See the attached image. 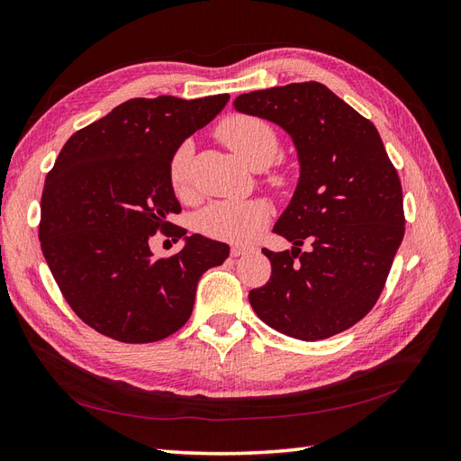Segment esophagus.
<instances>
[{
  "instance_id": "1",
  "label": "esophagus",
  "mask_w": 461,
  "mask_h": 461,
  "mask_svg": "<svg viewBox=\"0 0 461 461\" xmlns=\"http://www.w3.org/2000/svg\"><path fill=\"white\" fill-rule=\"evenodd\" d=\"M248 252H250V248H248V246H239V244H234V246L230 248V256H232V258L244 256V254H248Z\"/></svg>"
}]
</instances>
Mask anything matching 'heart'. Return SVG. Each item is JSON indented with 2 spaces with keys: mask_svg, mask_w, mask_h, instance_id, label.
<instances>
[{
  "mask_svg": "<svg viewBox=\"0 0 461 461\" xmlns=\"http://www.w3.org/2000/svg\"><path fill=\"white\" fill-rule=\"evenodd\" d=\"M217 135L244 165L254 170L269 167L279 155V138L276 130L269 122L256 116H229L219 123ZM192 143L184 141L170 158L168 176L172 190L178 197L192 195ZM267 182L276 188H285L289 184V176L283 170H271L267 174ZM267 221L269 205L259 197H250V200L213 202L200 213L197 227L217 240L248 242L267 225Z\"/></svg>",
  "mask_w": 461,
  "mask_h": 461,
  "instance_id": "heart-1",
  "label": "heart"
}]
</instances>
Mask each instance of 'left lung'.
I'll return each mask as SVG.
<instances>
[{
    "mask_svg": "<svg viewBox=\"0 0 461 461\" xmlns=\"http://www.w3.org/2000/svg\"><path fill=\"white\" fill-rule=\"evenodd\" d=\"M234 108L281 126L301 165L273 227L293 248L261 250L271 277L248 294L254 312L303 341L349 330L376 304L405 232L402 182L378 130L316 81L246 93Z\"/></svg>",
    "mask_w": 461,
    "mask_h": 461,
    "instance_id": "8db88e82",
    "label": "left lung"
}]
</instances>
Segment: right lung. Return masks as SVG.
I'll use <instances>...</instances> for the list:
<instances>
[{
    "label": "right lung",
    "mask_w": 461,
    "mask_h": 461,
    "mask_svg": "<svg viewBox=\"0 0 461 461\" xmlns=\"http://www.w3.org/2000/svg\"><path fill=\"white\" fill-rule=\"evenodd\" d=\"M229 98H131L73 133L48 172L42 254L73 312L106 338L153 343L178 331L197 281L229 258L227 244L168 221L182 211L170 158ZM158 230L185 239L178 255L152 258L148 239Z\"/></svg>",
    "instance_id": "add662e5"
}]
</instances>
